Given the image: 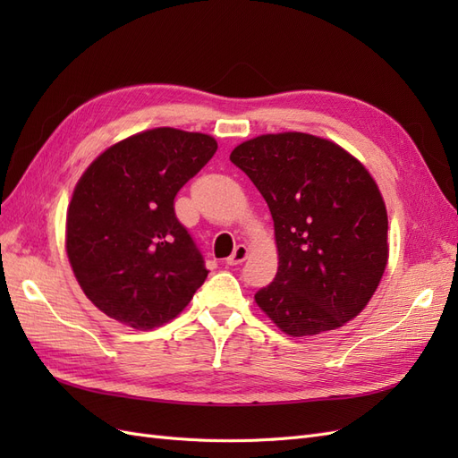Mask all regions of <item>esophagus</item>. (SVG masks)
Wrapping results in <instances>:
<instances>
[{"instance_id":"34e87169","label":"esophagus","mask_w":458,"mask_h":458,"mask_svg":"<svg viewBox=\"0 0 458 458\" xmlns=\"http://www.w3.org/2000/svg\"><path fill=\"white\" fill-rule=\"evenodd\" d=\"M248 258V248L244 244H239L234 248L233 254L227 258V266H241V263Z\"/></svg>"}]
</instances>
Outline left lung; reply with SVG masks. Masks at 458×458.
I'll return each instance as SVG.
<instances>
[{"mask_svg":"<svg viewBox=\"0 0 458 458\" xmlns=\"http://www.w3.org/2000/svg\"><path fill=\"white\" fill-rule=\"evenodd\" d=\"M229 158L266 199L275 225L279 269L254 296L261 311L290 336L352 321L387 263L386 204L365 165L300 131L254 137Z\"/></svg>","mask_w":458,"mask_h":458,"instance_id":"1","label":"left lung"}]
</instances>
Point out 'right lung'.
<instances>
[{
	"mask_svg": "<svg viewBox=\"0 0 458 458\" xmlns=\"http://www.w3.org/2000/svg\"><path fill=\"white\" fill-rule=\"evenodd\" d=\"M217 150L214 137L155 128L97 157L66 212V254L110 318L150 330L182 313L208 276L174 199Z\"/></svg>",
	"mask_w": 458,
	"mask_h": 458,
	"instance_id": "right-lung-1",
	"label": "right lung"
}]
</instances>
